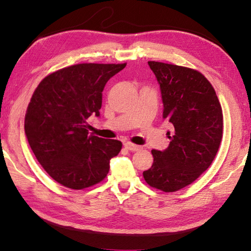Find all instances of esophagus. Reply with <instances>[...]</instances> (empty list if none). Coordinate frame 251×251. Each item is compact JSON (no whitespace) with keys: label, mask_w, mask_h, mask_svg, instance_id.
Wrapping results in <instances>:
<instances>
[{"label":"esophagus","mask_w":251,"mask_h":251,"mask_svg":"<svg viewBox=\"0 0 251 251\" xmlns=\"http://www.w3.org/2000/svg\"><path fill=\"white\" fill-rule=\"evenodd\" d=\"M124 147L129 151H138L141 149L140 146H137V145H134V144H130V142H126V144H124Z\"/></svg>","instance_id":"obj_1"}]
</instances>
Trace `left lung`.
<instances>
[{
  "label": "left lung",
  "instance_id": "8db88e82",
  "mask_svg": "<svg viewBox=\"0 0 251 251\" xmlns=\"http://www.w3.org/2000/svg\"><path fill=\"white\" fill-rule=\"evenodd\" d=\"M160 85L163 119L174 126L168 148L152 150L147 184L173 193L197 179L214 160L223 136V113L214 88L188 67L148 62ZM170 134V132H169Z\"/></svg>",
  "mask_w": 251,
  "mask_h": 251
}]
</instances>
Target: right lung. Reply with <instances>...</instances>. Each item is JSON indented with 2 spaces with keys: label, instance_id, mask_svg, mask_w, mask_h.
Instances as JSON below:
<instances>
[{
  "label": "right lung",
  "instance_id": "obj_1",
  "mask_svg": "<svg viewBox=\"0 0 251 251\" xmlns=\"http://www.w3.org/2000/svg\"><path fill=\"white\" fill-rule=\"evenodd\" d=\"M124 64L83 63L48 75L25 116V132L39 163L58 184L83 189L100 183L122 142L89 135L87 120L100 116L105 83Z\"/></svg>",
  "mask_w": 251,
  "mask_h": 251
}]
</instances>
